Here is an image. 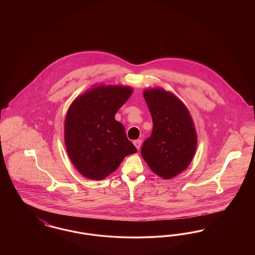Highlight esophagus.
<instances>
[{
  "mask_svg": "<svg viewBox=\"0 0 255 255\" xmlns=\"http://www.w3.org/2000/svg\"><path fill=\"white\" fill-rule=\"evenodd\" d=\"M133 145L135 146V148H136L137 150H139L140 145H141V139H136V140H134V141H133Z\"/></svg>",
  "mask_w": 255,
  "mask_h": 255,
  "instance_id": "34e87169",
  "label": "esophagus"
}]
</instances>
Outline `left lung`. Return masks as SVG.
I'll list each match as a JSON object with an SVG mask.
<instances>
[{
	"label": "left lung",
	"mask_w": 255,
	"mask_h": 255,
	"mask_svg": "<svg viewBox=\"0 0 255 255\" xmlns=\"http://www.w3.org/2000/svg\"><path fill=\"white\" fill-rule=\"evenodd\" d=\"M153 131L143 142L141 156L155 174L170 180L186 169L194 157L198 137L187 107L162 88L143 91Z\"/></svg>",
	"instance_id": "obj_1"
}]
</instances>
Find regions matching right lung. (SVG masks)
<instances>
[{"label":"right lung","instance_id":"add662e5","mask_svg":"<svg viewBox=\"0 0 255 255\" xmlns=\"http://www.w3.org/2000/svg\"><path fill=\"white\" fill-rule=\"evenodd\" d=\"M133 94L129 86L96 84L76 97L66 115L64 138L74 167L90 180H103L136 148L115 116Z\"/></svg>","mask_w":255,"mask_h":255}]
</instances>
